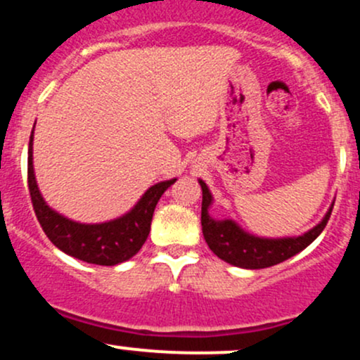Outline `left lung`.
<instances>
[{"mask_svg": "<svg viewBox=\"0 0 360 360\" xmlns=\"http://www.w3.org/2000/svg\"><path fill=\"white\" fill-rule=\"evenodd\" d=\"M200 184L201 191H203L201 227H203V236L208 248L224 262L239 268H250V270L274 266V264L285 262V259L301 252L304 248L309 246L321 234L328 220H330L331 210H333V207H331L321 222L299 238L263 239L244 232L232 220H213L208 215V208L212 205V193L208 191L203 181H200Z\"/></svg>", "mask_w": 360, "mask_h": 360, "instance_id": "1", "label": "left lung"}]
</instances>
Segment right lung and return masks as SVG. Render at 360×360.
<instances>
[{
    "label": "right lung",
    "instance_id": "right-lung-1",
    "mask_svg": "<svg viewBox=\"0 0 360 360\" xmlns=\"http://www.w3.org/2000/svg\"><path fill=\"white\" fill-rule=\"evenodd\" d=\"M32 140L34 131L29 141V193L35 217L51 243L73 258L102 266H114L135 256L148 238L153 210L160 196L176 179L150 188L135 208L120 219L104 224H78L51 210L39 193L32 165Z\"/></svg>",
    "mask_w": 360,
    "mask_h": 360
}]
</instances>
